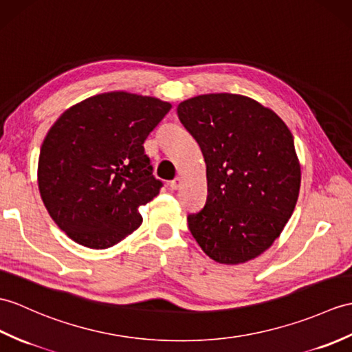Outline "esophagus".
<instances>
[{
	"mask_svg": "<svg viewBox=\"0 0 352 352\" xmlns=\"http://www.w3.org/2000/svg\"><path fill=\"white\" fill-rule=\"evenodd\" d=\"M179 186H182V178H179V177L174 178V179H173V182H170V183H169V187H170V189H173V190H177Z\"/></svg>",
	"mask_w": 352,
	"mask_h": 352,
	"instance_id": "obj_1",
	"label": "esophagus"
}]
</instances>
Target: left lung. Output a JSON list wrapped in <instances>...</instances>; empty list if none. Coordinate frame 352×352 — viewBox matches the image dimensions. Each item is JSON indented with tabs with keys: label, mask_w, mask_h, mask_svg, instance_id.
I'll return each mask as SVG.
<instances>
[{
	"label": "left lung",
	"mask_w": 352,
	"mask_h": 352,
	"mask_svg": "<svg viewBox=\"0 0 352 352\" xmlns=\"http://www.w3.org/2000/svg\"><path fill=\"white\" fill-rule=\"evenodd\" d=\"M177 112L207 163V202L187 216L193 239L220 264L256 258L280 235L298 199L301 170L289 129L240 94L196 96Z\"/></svg>",
	"instance_id": "1"
}]
</instances>
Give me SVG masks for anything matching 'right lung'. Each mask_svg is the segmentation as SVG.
I'll return each mask as SVG.
<instances>
[{
	"mask_svg": "<svg viewBox=\"0 0 352 352\" xmlns=\"http://www.w3.org/2000/svg\"><path fill=\"white\" fill-rule=\"evenodd\" d=\"M173 108L156 97L112 91L72 106L40 148L38 190L73 241L108 249L142 223L139 207L159 195L144 142Z\"/></svg>",
	"mask_w": 352,
	"mask_h": 352,
	"instance_id": "obj_1",
	"label": "right lung"
}]
</instances>
